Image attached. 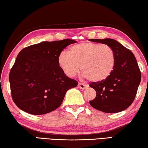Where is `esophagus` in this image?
<instances>
[{
    "label": "esophagus",
    "instance_id": "34e87169",
    "mask_svg": "<svg viewBox=\"0 0 148 148\" xmlns=\"http://www.w3.org/2000/svg\"><path fill=\"white\" fill-rule=\"evenodd\" d=\"M77 86H78V87L79 89H86L87 87V86H86V84H84L82 83H78V85H77Z\"/></svg>",
    "mask_w": 148,
    "mask_h": 148
}]
</instances>
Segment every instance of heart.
Segmentation results:
<instances>
[{"label":"heart","instance_id":"1","mask_svg":"<svg viewBox=\"0 0 148 148\" xmlns=\"http://www.w3.org/2000/svg\"><path fill=\"white\" fill-rule=\"evenodd\" d=\"M58 62L69 77L78 74L82 65L84 77L98 82L108 78L113 72L116 56L107 45L82 42L72 46L69 51H62L58 57Z\"/></svg>","mask_w":148,"mask_h":148}]
</instances>
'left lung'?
Here are the masks:
<instances>
[{
	"label": "left lung",
	"instance_id": "1",
	"mask_svg": "<svg viewBox=\"0 0 148 148\" xmlns=\"http://www.w3.org/2000/svg\"><path fill=\"white\" fill-rule=\"evenodd\" d=\"M89 41L106 44L116 56L113 72L106 79L92 82L89 86L97 92L89 101L94 108L106 113H117L131 106L141 81V72L131 50L114 39H89Z\"/></svg>",
	"mask_w": 148,
	"mask_h": 148
}]
</instances>
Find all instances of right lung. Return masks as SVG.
Instances as JSON below:
<instances>
[{
  "label": "right lung",
  "mask_w": 148,
  "mask_h": 148,
  "mask_svg": "<svg viewBox=\"0 0 148 148\" xmlns=\"http://www.w3.org/2000/svg\"><path fill=\"white\" fill-rule=\"evenodd\" d=\"M75 40L42 42L25 47L17 55L10 72L12 99L27 113L42 115L61 106L69 89L77 82L65 75L58 57Z\"/></svg>",
  "instance_id": "right-lung-1"
}]
</instances>
